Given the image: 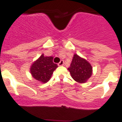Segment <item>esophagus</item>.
Returning <instances> with one entry per match:
<instances>
[{
  "instance_id": "1",
  "label": "esophagus",
  "mask_w": 122,
  "mask_h": 122,
  "mask_svg": "<svg viewBox=\"0 0 122 122\" xmlns=\"http://www.w3.org/2000/svg\"><path fill=\"white\" fill-rule=\"evenodd\" d=\"M63 65H64V62H63V60H62L58 63V65H59V66H63Z\"/></svg>"
}]
</instances>
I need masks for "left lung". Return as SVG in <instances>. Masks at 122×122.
I'll list each match as a JSON object with an SVG mask.
<instances>
[{"mask_svg":"<svg viewBox=\"0 0 122 122\" xmlns=\"http://www.w3.org/2000/svg\"><path fill=\"white\" fill-rule=\"evenodd\" d=\"M72 78L79 83H85L91 77L93 70L91 64L86 59L76 54L73 56L70 66L68 68Z\"/></svg>","mask_w":122,"mask_h":122,"instance_id":"left-lung-1","label":"left lung"}]
</instances>
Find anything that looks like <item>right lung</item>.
Listing matches in <instances>:
<instances>
[{
	"instance_id": "obj_1",
	"label": "right lung",
	"mask_w": 122,
	"mask_h": 122,
	"mask_svg": "<svg viewBox=\"0 0 122 122\" xmlns=\"http://www.w3.org/2000/svg\"><path fill=\"white\" fill-rule=\"evenodd\" d=\"M57 67V65L53 62V57L45 56L43 54L37 60L33 62L30 68V71L33 78L45 84L49 81L54 71Z\"/></svg>"
}]
</instances>
